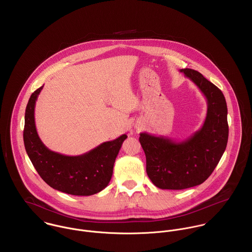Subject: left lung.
Masks as SVG:
<instances>
[{
  "label": "left lung",
  "instance_id": "1",
  "mask_svg": "<svg viewBox=\"0 0 252 252\" xmlns=\"http://www.w3.org/2000/svg\"><path fill=\"white\" fill-rule=\"evenodd\" d=\"M180 72L204 94L208 109L203 126L183 141L140 134L147 176L161 189L181 190L202 184L216 169L228 142L227 104L221 90L195 70Z\"/></svg>",
  "mask_w": 252,
  "mask_h": 252
}]
</instances>
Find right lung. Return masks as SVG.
<instances>
[{
	"label": "right lung",
	"instance_id": "1",
	"mask_svg": "<svg viewBox=\"0 0 252 252\" xmlns=\"http://www.w3.org/2000/svg\"><path fill=\"white\" fill-rule=\"evenodd\" d=\"M43 85L31 95L25 111L23 140L26 152L37 174L50 187L75 196H90L101 192L112 177L113 165L124 134L77 155L68 156L47 148L39 139L35 123V106Z\"/></svg>",
	"mask_w": 252,
	"mask_h": 252
}]
</instances>
